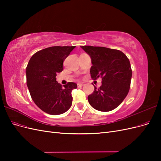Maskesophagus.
<instances>
[{
	"label": "esophagus",
	"instance_id": "34e87169",
	"mask_svg": "<svg viewBox=\"0 0 161 161\" xmlns=\"http://www.w3.org/2000/svg\"><path fill=\"white\" fill-rule=\"evenodd\" d=\"M77 85H78V86H79V87H81L82 86H84L85 84L84 83H78Z\"/></svg>",
	"mask_w": 161,
	"mask_h": 161
}]
</instances>
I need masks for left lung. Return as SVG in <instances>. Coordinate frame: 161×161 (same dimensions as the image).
Masks as SVG:
<instances>
[{"label":"left lung","mask_w":161,"mask_h":161,"mask_svg":"<svg viewBox=\"0 0 161 161\" xmlns=\"http://www.w3.org/2000/svg\"><path fill=\"white\" fill-rule=\"evenodd\" d=\"M91 58L92 79H102V85L88 96L89 104L101 111H109L118 107L127 96L132 71L130 62L118 50L105 47L80 46Z\"/></svg>","instance_id":"obj_1"}]
</instances>
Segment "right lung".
<instances>
[{
  "label": "right lung",
  "instance_id": "1",
  "mask_svg": "<svg viewBox=\"0 0 161 161\" xmlns=\"http://www.w3.org/2000/svg\"><path fill=\"white\" fill-rule=\"evenodd\" d=\"M75 46H52L37 52L26 68L27 85L34 103L50 115L65 113L72 105L75 82L64 88L56 81V74L63 70V62Z\"/></svg>",
  "mask_w": 161,
  "mask_h": 161
}]
</instances>
